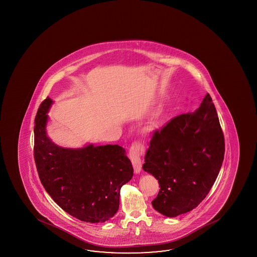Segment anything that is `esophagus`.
Here are the masks:
<instances>
[{"label":"esophagus","mask_w":257,"mask_h":257,"mask_svg":"<svg viewBox=\"0 0 257 257\" xmlns=\"http://www.w3.org/2000/svg\"><path fill=\"white\" fill-rule=\"evenodd\" d=\"M145 149L143 144L139 143H133L131 146L130 151H129V156H130L131 161L134 167V170L136 174H140L142 171V160L141 156L144 154Z\"/></svg>","instance_id":"obj_1"}]
</instances>
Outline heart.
<instances>
[{
	"mask_svg": "<svg viewBox=\"0 0 257 257\" xmlns=\"http://www.w3.org/2000/svg\"><path fill=\"white\" fill-rule=\"evenodd\" d=\"M167 114V109L164 105H160L156 108L155 111L152 113V118L148 122L146 126L144 127L143 132L145 135H152L161 129L164 124L165 119Z\"/></svg>",
	"mask_w": 257,
	"mask_h": 257,
	"instance_id": "b5f03b06",
	"label": "heart"
}]
</instances>
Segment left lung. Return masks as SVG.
Segmentation results:
<instances>
[{"label": "left lung", "mask_w": 257, "mask_h": 257, "mask_svg": "<svg viewBox=\"0 0 257 257\" xmlns=\"http://www.w3.org/2000/svg\"><path fill=\"white\" fill-rule=\"evenodd\" d=\"M224 152L218 114L207 94L197 109L173 118L152 136L143 169L160 184L153 208L169 218L196 208L219 175Z\"/></svg>", "instance_id": "obj_1"}]
</instances>
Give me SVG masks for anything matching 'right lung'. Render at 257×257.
I'll return each mask as SVG.
<instances>
[{"instance_id":"right-lung-1","label":"right lung","mask_w":257,"mask_h":257,"mask_svg":"<svg viewBox=\"0 0 257 257\" xmlns=\"http://www.w3.org/2000/svg\"><path fill=\"white\" fill-rule=\"evenodd\" d=\"M54 101L42 102L35 119L34 157L38 176L51 197L81 221L105 222L119 208L120 190L134 176L125 150L116 144L63 148L47 133Z\"/></svg>"}]
</instances>
